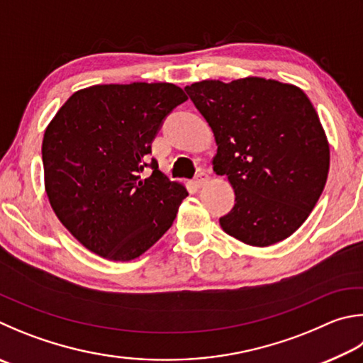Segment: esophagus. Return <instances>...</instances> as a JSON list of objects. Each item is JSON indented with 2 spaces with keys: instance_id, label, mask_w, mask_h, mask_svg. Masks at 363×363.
I'll use <instances>...</instances> for the list:
<instances>
[{
  "instance_id": "34e87169",
  "label": "esophagus",
  "mask_w": 363,
  "mask_h": 363,
  "mask_svg": "<svg viewBox=\"0 0 363 363\" xmlns=\"http://www.w3.org/2000/svg\"><path fill=\"white\" fill-rule=\"evenodd\" d=\"M206 182H208V174L204 173V171H200V173L196 174V177H195V184L199 187H203Z\"/></svg>"
}]
</instances>
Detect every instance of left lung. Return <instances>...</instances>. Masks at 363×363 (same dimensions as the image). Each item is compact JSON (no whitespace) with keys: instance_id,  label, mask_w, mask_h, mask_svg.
<instances>
[{"instance_id":"left-lung-1","label":"left lung","mask_w":363,"mask_h":363,"mask_svg":"<svg viewBox=\"0 0 363 363\" xmlns=\"http://www.w3.org/2000/svg\"><path fill=\"white\" fill-rule=\"evenodd\" d=\"M186 91L216 136L214 171L235 190L223 232L257 247L286 240L318 203L330 164L305 91L263 77L201 81Z\"/></svg>"}]
</instances>
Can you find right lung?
<instances>
[{"mask_svg":"<svg viewBox=\"0 0 363 363\" xmlns=\"http://www.w3.org/2000/svg\"><path fill=\"white\" fill-rule=\"evenodd\" d=\"M186 100L168 82L91 85L72 94L49 123L45 192L60 222L91 252L133 260L173 225L189 192L147 159L163 121Z\"/></svg>","mask_w":363,"mask_h":363,"instance_id":"add662e5","label":"right lung"}]
</instances>
